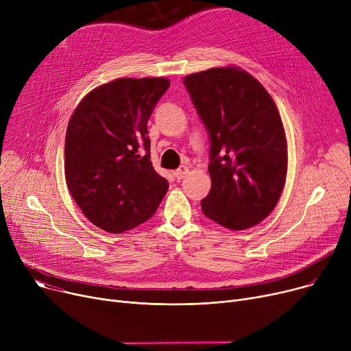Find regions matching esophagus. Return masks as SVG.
Listing matches in <instances>:
<instances>
[{
    "mask_svg": "<svg viewBox=\"0 0 351 351\" xmlns=\"http://www.w3.org/2000/svg\"><path fill=\"white\" fill-rule=\"evenodd\" d=\"M188 172H189V169L186 168V166H180V168H178V169L173 172V175H175V178H176L178 180H180V179H183V178H185V176L188 175Z\"/></svg>",
    "mask_w": 351,
    "mask_h": 351,
    "instance_id": "1",
    "label": "esophagus"
}]
</instances>
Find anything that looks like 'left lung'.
<instances>
[{"label": "left lung", "instance_id": "1", "mask_svg": "<svg viewBox=\"0 0 351 351\" xmlns=\"http://www.w3.org/2000/svg\"><path fill=\"white\" fill-rule=\"evenodd\" d=\"M210 139L212 188L202 212L217 225L245 230L278 205L286 182L287 143L274 101L250 73L212 68L183 80Z\"/></svg>", "mask_w": 351, "mask_h": 351}]
</instances>
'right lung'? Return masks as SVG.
<instances>
[{
  "label": "right lung",
  "mask_w": 351,
  "mask_h": 351,
  "mask_svg": "<svg viewBox=\"0 0 351 351\" xmlns=\"http://www.w3.org/2000/svg\"><path fill=\"white\" fill-rule=\"evenodd\" d=\"M166 78H121L80 102L65 136V179L82 213L109 232L151 219L169 183L151 162L147 121L169 88Z\"/></svg>",
  "instance_id": "add662e5"
}]
</instances>
